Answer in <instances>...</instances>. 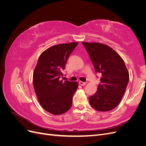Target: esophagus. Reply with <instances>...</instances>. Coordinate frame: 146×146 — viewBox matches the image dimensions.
I'll list each match as a JSON object with an SVG mask.
<instances>
[{
	"label": "esophagus",
	"mask_w": 146,
	"mask_h": 146,
	"mask_svg": "<svg viewBox=\"0 0 146 146\" xmlns=\"http://www.w3.org/2000/svg\"><path fill=\"white\" fill-rule=\"evenodd\" d=\"M79 84H80V85L81 86H84V85H86V82H83L80 81V82H79Z\"/></svg>",
	"instance_id": "34e87169"
}]
</instances>
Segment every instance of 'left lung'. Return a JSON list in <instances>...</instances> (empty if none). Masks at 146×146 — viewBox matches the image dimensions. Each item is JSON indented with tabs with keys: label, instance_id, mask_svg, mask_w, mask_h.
I'll use <instances>...</instances> for the list:
<instances>
[{
	"label": "left lung",
	"instance_id": "left-lung-1",
	"mask_svg": "<svg viewBox=\"0 0 146 146\" xmlns=\"http://www.w3.org/2000/svg\"><path fill=\"white\" fill-rule=\"evenodd\" d=\"M96 72L100 74L98 90L90 97L91 107L99 111H110L120 103L129 80L124 61L107 45L82 42Z\"/></svg>",
	"mask_w": 146,
	"mask_h": 146
}]
</instances>
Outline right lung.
<instances>
[{"label": "right lung", "instance_id": "1", "mask_svg": "<svg viewBox=\"0 0 146 146\" xmlns=\"http://www.w3.org/2000/svg\"><path fill=\"white\" fill-rule=\"evenodd\" d=\"M78 42L61 44L44 51L33 72V87L39 104L46 111L55 115L70 108L78 83L60 78L69 55Z\"/></svg>", "mask_w": 146, "mask_h": 146}]
</instances>
